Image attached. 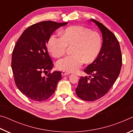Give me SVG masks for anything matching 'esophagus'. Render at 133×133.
<instances>
[{"label":"esophagus","instance_id":"esophagus-1","mask_svg":"<svg viewBox=\"0 0 133 133\" xmlns=\"http://www.w3.org/2000/svg\"><path fill=\"white\" fill-rule=\"evenodd\" d=\"M62 76H66V75H70V73H69V72H67V71H63L62 72Z\"/></svg>","mask_w":133,"mask_h":133}]
</instances>
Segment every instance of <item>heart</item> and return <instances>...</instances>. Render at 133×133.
Listing matches in <instances>:
<instances>
[{
  "instance_id": "1",
  "label": "heart",
  "mask_w": 133,
  "mask_h": 133,
  "mask_svg": "<svg viewBox=\"0 0 133 133\" xmlns=\"http://www.w3.org/2000/svg\"><path fill=\"white\" fill-rule=\"evenodd\" d=\"M72 47L73 55L58 60L57 69L68 72H75L84 62L91 63L97 57L102 48V38L99 33L82 26H75L63 31L62 37L51 35L48 48L55 57H60Z\"/></svg>"
}]
</instances>
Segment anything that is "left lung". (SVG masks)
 <instances>
[{"instance_id":"obj_1","label":"left lung","mask_w":133,"mask_h":133,"mask_svg":"<svg viewBox=\"0 0 133 133\" xmlns=\"http://www.w3.org/2000/svg\"><path fill=\"white\" fill-rule=\"evenodd\" d=\"M101 30L102 49L96 59L84 71L91 76L80 77L76 92L83 100L93 102L105 96L117 78L122 66L119 42L113 33L100 22L90 19Z\"/></svg>"}]
</instances>
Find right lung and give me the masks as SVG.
Listing matches in <instances>:
<instances>
[{"label": "right lung", "mask_w": 133, "mask_h": 133, "mask_svg": "<svg viewBox=\"0 0 133 133\" xmlns=\"http://www.w3.org/2000/svg\"><path fill=\"white\" fill-rule=\"evenodd\" d=\"M67 24L53 21L34 24L23 31L15 44L11 64L15 84L31 100L42 102L48 99L61 80L60 71L50 73L53 63L46 44L54 31ZM48 71L46 76H42Z\"/></svg>", "instance_id": "1"}]
</instances>
